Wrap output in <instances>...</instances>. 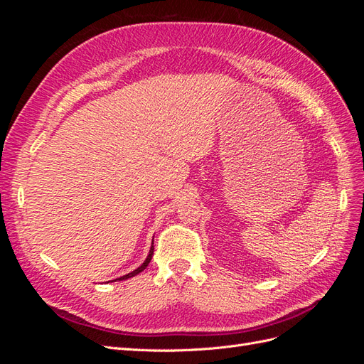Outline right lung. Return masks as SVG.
<instances>
[{
  "label": "right lung",
  "mask_w": 364,
  "mask_h": 364,
  "mask_svg": "<svg viewBox=\"0 0 364 364\" xmlns=\"http://www.w3.org/2000/svg\"><path fill=\"white\" fill-rule=\"evenodd\" d=\"M151 257H153V241H151V247H150V252H149V255H147V258H146V261L141 264V266L138 267V269H135L134 272H130V273H127V274H124V277H121V278H117V279H114V281H126V279H129V278H132V277H135V274H138V273H141L142 270H144L147 266H149V262H150V259H151ZM112 282V281H111Z\"/></svg>",
  "instance_id": "right-lung-1"
}]
</instances>
